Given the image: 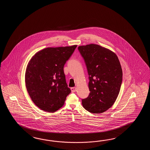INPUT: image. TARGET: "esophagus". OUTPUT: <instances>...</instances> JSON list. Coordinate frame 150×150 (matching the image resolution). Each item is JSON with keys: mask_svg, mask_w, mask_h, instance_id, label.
Returning <instances> with one entry per match:
<instances>
[{"mask_svg": "<svg viewBox=\"0 0 150 150\" xmlns=\"http://www.w3.org/2000/svg\"><path fill=\"white\" fill-rule=\"evenodd\" d=\"M71 92L72 93L76 92V87H72V88H71Z\"/></svg>", "mask_w": 150, "mask_h": 150, "instance_id": "esophagus-1", "label": "esophagus"}]
</instances>
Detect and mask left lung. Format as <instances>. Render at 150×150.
I'll return each mask as SVG.
<instances>
[{
	"label": "left lung",
	"mask_w": 150,
	"mask_h": 150,
	"mask_svg": "<svg viewBox=\"0 0 150 150\" xmlns=\"http://www.w3.org/2000/svg\"><path fill=\"white\" fill-rule=\"evenodd\" d=\"M89 76V96L82 99L83 107L100 114L110 108L118 96L122 82V70L114 52L99 45L78 47Z\"/></svg>",
	"instance_id": "1"
}]
</instances>
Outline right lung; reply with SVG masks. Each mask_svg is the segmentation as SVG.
<instances>
[{
    "label": "right lung",
    "instance_id": "right-lung-1",
    "mask_svg": "<svg viewBox=\"0 0 150 150\" xmlns=\"http://www.w3.org/2000/svg\"><path fill=\"white\" fill-rule=\"evenodd\" d=\"M76 46L45 48L29 61L25 71V86L33 102L41 110L53 112L64 105L71 91L63 69Z\"/></svg>",
    "mask_w": 150,
    "mask_h": 150
}]
</instances>
